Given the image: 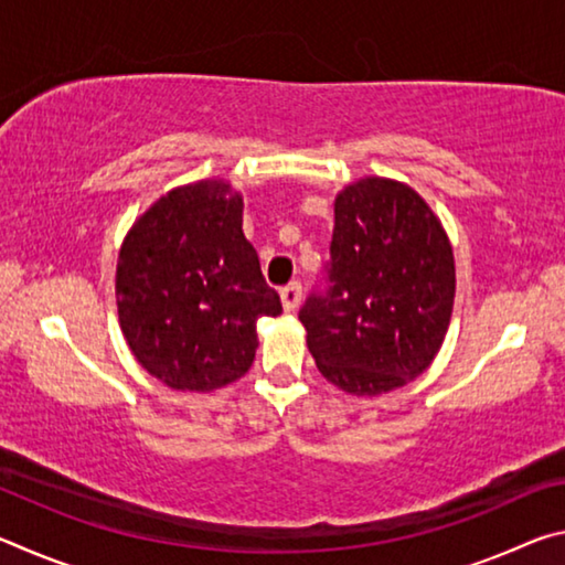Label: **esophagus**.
<instances>
[{
	"mask_svg": "<svg viewBox=\"0 0 565 565\" xmlns=\"http://www.w3.org/2000/svg\"><path fill=\"white\" fill-rule=\"evenodd\" d=\"M281 303H284L286 311L299 309V303H301V284L299 281H291V284L284 286V289H281Z\"/></svg>",
	"mask_w": 565,
	"mask_h": 565,
	"instance_id": "1",
	"label": "esophagus"
}]
</instances>
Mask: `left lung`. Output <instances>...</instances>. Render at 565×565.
<instances>
[{
	"instance_id": "obj_1",
	"label": "left lung",
	"mask_w": 565,
	"mask_h": 565,
	"mask_svg": "<svg viewBox=\"0 0 565 565\" xmlns=\"http://www.w3.org/2000/svg\"><path fill=\"white\" fill-rule=\"evenodd\" d=\"M327 286L299 319L321 376L379 396L424 374L441 349L456 294L446 232L414 189L371 177L337 196Z\"/></svg>"
}]
</instances>
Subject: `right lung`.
I'll use <instances>...</instances> for the list:
<instances>
[{
	"instance_id": "1",
	"label": "right lung",
	"mask_w": 565,
	"mask_h": 565,
	"mask_svg": "<svg viewBox=\"0 0 565 565\" xmlns=\"http://www.w3.org/2000/svg\"><path fill=\"white\" fill-rule=\"evenodd\" d=\"M224 181L169 191L131 226L117 264L119 323L137 361L177 391H214L252 366L256 321L281 313Z\"/></svg>"
}]
</instances>
